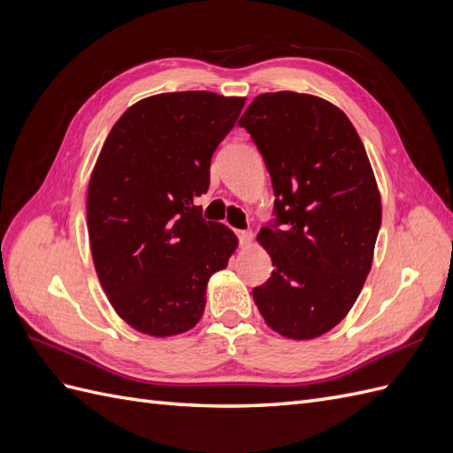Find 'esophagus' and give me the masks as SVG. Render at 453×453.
<instances>
[{
  "label": "esophagus",
  "instance_id": "esophagus-1",
  "mask_svg": "<svg viewBox=\"0 0 453 453\" xmlns=\"http://www.w3.org/2000/svg\"><path fill=\"white\" fill-rule=\"evenodd\" d=\"M236 236L240 240V245H248L251 242V238H253V234H251L250 230H236Z\"/></svg>",
  "mask_w": 453,
  "mask_h": 453
}]
</instances>
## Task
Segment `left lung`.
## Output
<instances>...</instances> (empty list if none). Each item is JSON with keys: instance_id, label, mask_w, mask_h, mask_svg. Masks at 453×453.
Segmentation results:
<instances>
[{"instance_id": "left-lung-1", "label": "left lung", "mask_w": 453, "mask_h": 453, "mask_svg": "<svg viewBox=\"0 0 453 453\" xmlns=\"http://www.w3.org/2000/svg\"><path fill=\"white\" fill-rule=\"evenodd\" d=\"M238 125L276 195L257 236L273 272L253 300L276 333L321 336L346 318L372 266L381 200L365 145L344 111L310 94H260Z\"/></svg>"}]
</instances>
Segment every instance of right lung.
<instances>
[{
    "label": "right lung",
    "instance_id": "right-lung-1",
    "mask_svg": "<svg viewBox=\"0 0 453 453\" xmlns=\"http://www.w3.org/2000/svg\"><path fill=\"white\" fill-rule=\"evenodd\" d=\"M243 104L203 90L150 96L107 135L88 183V238L109 303L135 331L193 328L211 273L236 250L234 232L205 221L195 200Z\"/></svg>",
    "mask_w": 453,
    "mask_h": 453
}]
</instances>
